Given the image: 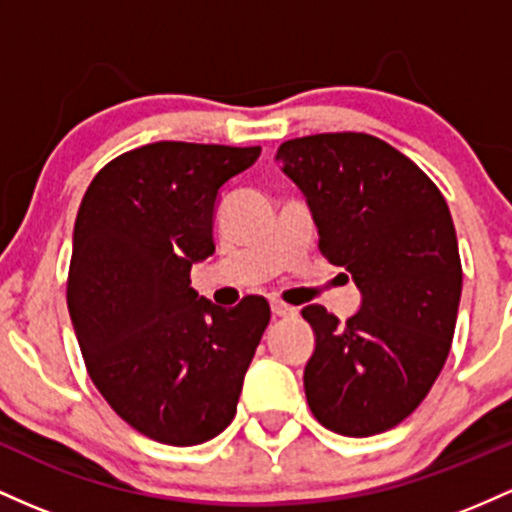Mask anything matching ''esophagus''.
<instances>
[{"label": "esophagus", "mask_w": 512, "mask_h": 512, "mask_svg": "<svg viewBox=\"0 0 512 512\" xmlns=\"http://www.w3.org/2000/svg\"><path fill=\"white\" fill-rule=\"evenodd\" d=\"M271 312H273V317H295L297 309L290 307V304L280 302V300H273L271 302Z\"/></svg>", "instance_id": "esophagus-1"}]
</instances>
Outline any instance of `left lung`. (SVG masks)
I'll list each match as a JSON object with an SVG mask.
<instances>
[{"label": "left lung", "instance_id": "8db88e82", "mask_svg": "<svg viewBox=\"0 0 512 512\" xmlns=\"http://www.w3.org/2000/svg\"><path fill=\"white\" fill-rule=\"evenodd\" d=\"M278 159L307 200L321 254L363 295L346 324L321 304L302 309L314 331L307 404L338 435L384 433L426 399L450 353L462 297L450 210L409 157L363 132L297 137Z\"/></svg>", "mask_w": 512, "mask_h": 512}]
</instances>
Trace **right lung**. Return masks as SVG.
Here are the masks:
<instances>
[{"instance_id":"obj_1","label":"right lung","mask_w":512,"mask_h":512,"mask_svg":"<svg viewBox=\"0 0 512 512\" xmlns=\"http://www.w3.org/2000/svg\"><path fill=\"white\" fill-rule=\"evenodd\" d=\"M261 147L154 142L86 188L72 234L67 307L86 370L147 438L188 447L220 435L271 321L263 297L212 304L191 268L215 254L220 191Z\"/></svg>"}]
</instances>
